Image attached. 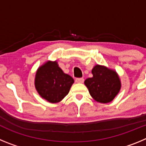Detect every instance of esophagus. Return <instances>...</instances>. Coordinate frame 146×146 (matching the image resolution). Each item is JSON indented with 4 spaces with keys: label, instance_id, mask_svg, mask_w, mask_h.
Segmentation results:
<instances>
[{
    "label": "esophagus",
    "instance_id": "1",
    "mask_svg": "<svg viewBox=\"0 0 146 146\" xmlns=\"http://www.w3.org/2000/svg\"><path fill=\"white\" fill-rule=\"evenodd\" d=\"M75 82H77V83H82L84 82V79L83 78H76Z\"/></svg>",
    "mask_w": 146,
    "mask_h": 146
}]
</instances>
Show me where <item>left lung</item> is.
Wrapping results in <instances>:
<instances>
[{
    "instance_id": "left-lung-1",
    "label": "left lung",
    "mask_w": 146,
    "mask_h": 146,
    "mask_svg": "<svg viewBox=\"0 0 146 146\" xmlns=\"http://www.w3.org/2000/svg\"><path fill=\"white\" fill-rule=\"evenodd\" d=\"M93 77L85 80L91 96L96 102H112L121 89V81L116 72L106 66L96 65L91 71Z\"/></svg>"
}]
</instances>
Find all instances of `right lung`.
<instances>
[{"instance_id": "right-lung-1", "label": "right lung", "mask_w": 146, "mask_h": 146, "mask_svg": "<svg viewBox=\"0 0 146 146\" xmlns=\"http://www.w3.org/2000/svg\"><path fill=\"white\" fill-rule=\"evenodd\" d=\"M74 79L65 74L57 61H47L39 67L35 77L38 94L50 103H58L69 94Z\"/></svg>"}]
</instances>
